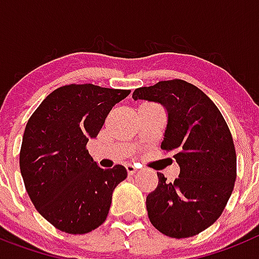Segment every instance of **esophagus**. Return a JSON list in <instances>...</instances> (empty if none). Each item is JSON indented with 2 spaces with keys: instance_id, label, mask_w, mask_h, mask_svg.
<instances>
[{
  "instance_id": "obj_1",
  "label": "esophagus",
  "mask_w": 259,
  "mask_h": 259,
  "mask_svg": "<svg viewBox=\"0 0 259 259\" xmlns=\"http://www.w3.org/2000/svg\"><path fill=\"white\" fill-rule=\"evenodd\" d=\"M126 170H127V173H129V175H134V173H136L137 170H138V168L134 167V165H132V164H127V165H126Z\"/></svg>"
}]
</instances>
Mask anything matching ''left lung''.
Masks as SVG:
<instances>
[{"instance_id":"obj_1","label":"left lung","mask_w":259,"mask_h":259,"mask_svg":"<svg viewBox=\"0 0 259 259\" xmlns=\"http://www.w3.org/2000/svg\"><path fill=\"white\" fill-rule=\"evenodd\" d=\"M133 99L167 108L160 148L172 152L180 165L173 183L157 173L156 189L146 198L150 222L169 237L198 235L222 215L237 175L235 143L223 114L202 90L183 79L139 87Z\"/></svg>"}]
</instances>
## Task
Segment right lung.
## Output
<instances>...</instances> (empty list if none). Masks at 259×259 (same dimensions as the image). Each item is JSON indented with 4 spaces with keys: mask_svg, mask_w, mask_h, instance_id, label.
I'll return each mask as SVG.
<instances>
[{
    "mask_svg": "<svg viewBox=\"0 0 259 259\" xmlns=\"http://www.w3.org/2000/svg\"><path fill=\"white\" fill-rule=\"evenodd\" d=\"M129 94L92 83L66 84L51 92L27 122L19 154L24 186L36 210L62 232L83 235L102 226L114 188L127 177L120 164L99 167L87 142Z\"/></svg>",
    "mask_w": 259,
    "mask_h": 259,
    "instance_id": "right-lung-1",
    "label": "right lung"
}]
</instances>
